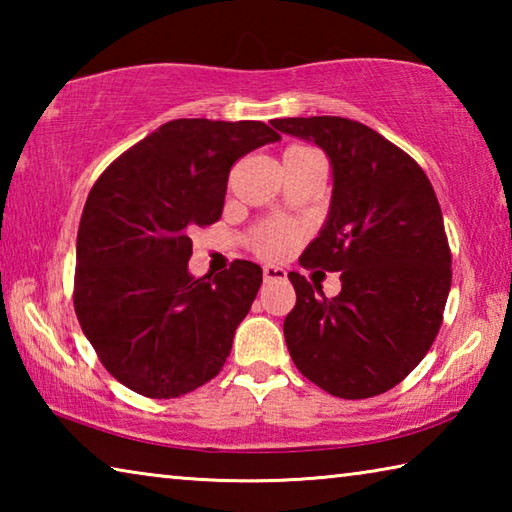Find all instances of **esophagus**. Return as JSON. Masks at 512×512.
I'll return each instance as SVG.
<instances>
[{"instance_id": "esophagus-1", "label": "esophagus", "mask_w": 512, "mask_h": 512, "mask_svg": "<svg viewBox=\"0 0 512 512\" xmlns=\"http://www.w3.org/2000/svg\"><path fill=\"white\" fill-rule=\"evenodd\" d=\"M287 277V271L280 266H264V282H275V280H284Z\"/></svg>"}]
</instances>
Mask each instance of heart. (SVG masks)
<instances>
[{
	"instance_id": "1",
	"label": "heart",
	"mask_w": 512,
	"mask_h": 512,
	"mask_svg": "<svg viewBox=\"0 0 512 512\" xmlns=\"http://www.w3.org/2000/svg\"><path fill=\"white\" fill-rule=\"evenodd\" d=\"M293 149H302V146H293ZM302 235H305V230H302L300 223L266 221L259 223L253 235H250V248H253L259 257L282 259L291 253L293 246L302 239Z\"/></svg>"
}]
</instances>
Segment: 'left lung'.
I'll list each match as a JSON object with an SVG mask.
<instances>
[{
  "label": "left lung",
  "instance_id": "8db88e82",
  "mask_svg": "<svg viewBox=\"0 0 512 512\" xmlns=\"http://www.w3.org/2000/svg\"><path fill=\"white\" fill-rule=\"evenodd\" d=\"M329 155L334 196L300 266L341 273L325 298L289 273L296 307L284 339L296 368L329 395L366 400L409 375L443 325L452 287L443 212L427 173L400 146L345 117L273 119Z\"/></svg>",
  "mask_w": 512,
  "mask_h": 512
}]
</instances>
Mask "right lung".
Instances as JSON below:
<instances>
[{"mask_svg":"<svg viewBox=\"0 0 512 512\" xmlns=\"http://www.w3.org/2000/svg\"><path fill=\"white\" fill-rule=\"evenodd\" d=\"M280 140L264 121L173 119L101 173L76 237L74 311L99 361L151 400L219 375L262 268L192 277V232L221 219L232 164Z\"/></svg>","mask_w":512,"mask_h":512,"instance_id":"add662e5","label":"right lung"}]
</instances>
